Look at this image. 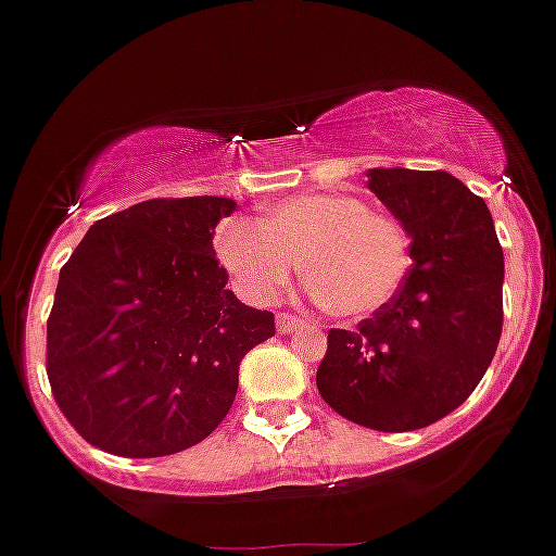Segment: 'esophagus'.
Listing matches in <instances>:
<instances>
[{"mask_svg":"<svg viewBox=\"0 0 556 556\" xmlns=\"http://www.w3.org/2000/svg\"><path fill=\"white\" fill-rule=\"evenodd\" d=\"M307 325H311L307 318L291 316V313H277V332H279V336H291V332L302 330V327H307Z\"/></svg>","mask_w":556,"mask_h":556,"instance_id":"34e87169","label":"esophagus"}]
</instances>
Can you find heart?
<instances>
[{"mask_svg": "<svg viewBox=\"0 0 556 556\" xmlns=\"http://www.w3.org/2000/svg\"><path fill=\"white\" fill-rule=\"evenodd\" d=\"M220 263L254 302H271L299 265L318 305L361 321L383 311L412 268L403 226L346 192H311L268 206L260 224L229 220L215 238Z\"/></svg>", "mask_w": 556, "mask_h": 556, "instance_id": "heart-1", "label": "heart"}]
</instances>
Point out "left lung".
<instances>
[{"instance_id":"8db88e82","label":"left lung","mask_w":556,"mask_h":556,"mask_svg":"<svg viewBox=\"0 0 556 556\" xmlns=\"http://www.w3.org/2000/svg\"><path fill=\"white\" fill-rule=\"evenodd\" d=\"M366 176L412 238V268L383 311L327 332L316 386L350 422L417 431L465 403L492 364L504 251L484 198L451 173L375 167Z\"/></svg>"}]
</instances>
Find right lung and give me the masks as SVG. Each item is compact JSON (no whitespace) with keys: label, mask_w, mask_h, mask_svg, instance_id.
I'll list each match as a JSON object with an SVG mask.
<instances>
[{"label":"right lung","mask_w":556,"mask_h":556,"mask_svg":"<svg viewBox=\"0 0 556 556\" xmlns=\"http://www.w3.org/2000/svg\"><path fill=\"white\" fill-rule=\"evenodd\" d=\"M231 198H151L98 220L61 268L47 378L89 445L156 458L204 442L229 414L245 352L274 313L226 291L212 235Z\"/></svg>","instance_id":"1"}]
</instances>
